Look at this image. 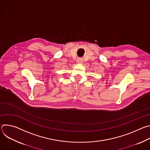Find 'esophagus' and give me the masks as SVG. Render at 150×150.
<instances>
[{
    "label": "esophagus",
    "instance_id": "obj_1",
    "mask_svg": "<svg viewBox=\"0 0 150 150\" xmlns=\"http://www.w3.org/2000/svg\"><path fill=\"white\" fill-rule=\"evenodd\" d=\"M83 62V60L81 58H78L77 60H76V63H82Z\"/></svg>",
    "mask_w": 150,
    "mask_h": 150
}]
</instances>
